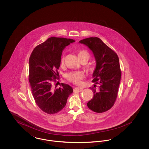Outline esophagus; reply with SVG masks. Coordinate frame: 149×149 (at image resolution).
<instances>
[{
	"mask_svg": "<svg viewBox=\"0 0 149 149\" xmlns=\"http://www.w3.org/2000/svg\"><path fill=\"white\" fill-rule=\"evenodd\" d=\"M82 91H83V89L81 88L77 87V88H75L74 89V92H82Z\"/></svg>",
	"mask_w": 149,
	"mask_h": 149,
	"instance_id": "1",
	"label": "esophagus"
}]
</instances>
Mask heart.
<instances>
[{"label": "heart", "mask_w": 149, "mask_h": 149, "mask_svg": "<svg viewBox=\"0 0 149 149\" xmlns=\"http://www.w3.org/2000/svg\"><path fill=\"white\" fill-rule=\"evenodd\" d=\"M78 57H88L89 58V54L88 52H86L85 50H81L79 52L78 54ZM64 63V57H62L61 59V64L63 65ZM84 77V74L80 71H75V72H72L69 74H68L66 75V79L71 83L79 85L81 82V79Z\"/></svg>", "instance_id": "heart-1"}]
</instances>
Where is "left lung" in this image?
Listing matches in <instances>:
<instances>
[{
  "label": "left lung",
  "mask_w": 149,
  "mask_h": 149,
  "mask_svg": "<svg viewBox=\"0 0 149 149\" xmlns=\"http://www.w3.org/2000/svg\"><path fill=\"white\" fill-rule=\"evenodd\" d=\"M79 43L85 45L92 51L96 62L93 73L92 82L95 84L90 88L94 95L87 106L97 113L106 112L113 106L120 84L121 71L118 57L98 37L85 38Z\"/></svg>",
  "instance_id": "obj_1"
}]
</instances>
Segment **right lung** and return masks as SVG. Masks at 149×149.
Wrapping results in <instances>:
<instances>
[{"mask_svg": "<svg viewBox=\"0 0 149 149\" xmlns=\"http://www.w3.org/2000/svg\"><path fill=\"white\" fill-rule=\"evenodd\" d=\"M75 40L52 37L36 46L29 60V81L38 107L46 113H56L65 106L73 92L70 85L61 83L54 88L52 82L59 77L57 70L64 49Z\"/></svg>", "mask_w": 149, "mask_h": 149, "instance_id": "right-lung-1", "label": "right lung"}]
</instances>
